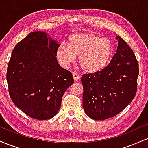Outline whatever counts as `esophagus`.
<instances>
[{"mask_svg": "<svg viewBox=\"0 0 148 148\" xmlns=\"http://www.w3.org/2000/svg\"><path fill=\"white\" fill-rule=\"evenodd\" d=\"M72 76H73V78H74V80L75 81H78L80 79V76L79 74H77V73H75V72H73L72 73Z\"/></svg>", "mask_w": 148, "mask_h": 148, "instance_id": "esophagus-1", "label": "esophagus"}]
</instances>
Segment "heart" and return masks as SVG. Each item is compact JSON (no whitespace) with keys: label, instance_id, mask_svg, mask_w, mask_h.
<instances>
[{"label":"heart","instance_id":"1","mask_svg":"<svg viewBox=\"0 0 148 148\" xmlns=\"http://www.w3.org/2000/svg\"><path fill=\"white\" fill-rule=\"evenodd\" d=\"M113 45L109 39L90 33L76 34L69 37L67 45L62 43L56 52L57 58L67 68L79 56V63L84 70L95 73L104 68L111 60Z\"/></svg>","mask_w":148,"mask_h":148}]
</instances>
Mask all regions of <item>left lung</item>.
Wrapping results in <instances>:
<instances>
[{
  "instance_id": "1",
  "label": "left lung",
  "mask_w": 148,
  "mask_h": 148,
  "mask_svg": "<svg viewBox=\"0 0 148 148\" xmlns=\"http://www.w3.org/2000/svg\"><path fill=\"white\" fill-rule=\"evenodd\" d=\"M118 46L109 64L101 71L84 74L83 106L90 118L105 120L123 111L136 94L138 63L127 42L117 36Z\"/></svg>"
}]
</instances>
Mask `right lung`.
<instances>
[{"label": "right lung", "instance_id": "1", "mask_svg": "<svg viewBox=\"0 0 148 148\" xmlns=\"http://www.w3.org/2000/svg\"><path fill=\"white\" fill-rule=\"evenodd\" d=\"M60 45L42 31L31 32L15 46L7 69L10 98L25 114L39 120L57 114L72 73L58 63Z\"/></svg>", "mask_w": 148, "mask_h": 148}]
</instances>
